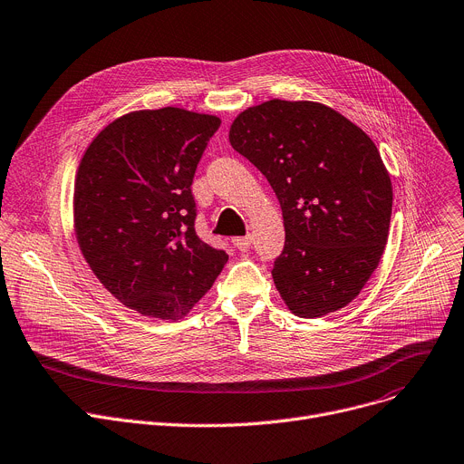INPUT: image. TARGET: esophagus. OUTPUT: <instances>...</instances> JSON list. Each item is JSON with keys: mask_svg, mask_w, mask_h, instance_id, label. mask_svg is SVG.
<instances>
[{"mask_svg": "<svg viewBox=\"0 0 464 464\" xmlns=\"http://www.w3.org/2000/svg\"><path fill=\"white\" fill-rule=\"evenodd\" d=\"M251 242H254V237L251 235H246V237H235L233 238V246L240 251H247L251 247Z\"/></svg>", "mask_w": 464, "mask_h": 464, "instance_id": "obj_1", "label": "esophagus"}]
</instances>
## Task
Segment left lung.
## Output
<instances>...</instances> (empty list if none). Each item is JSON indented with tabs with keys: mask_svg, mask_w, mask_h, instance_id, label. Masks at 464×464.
<instances>
[{
	"mask_svg": "<svg viewBox=\"0 0 464 464\" xmlns=\"http://www.w3.org/2000/svg\"><path fill=\"white\" fill-rule=\"evenodd\" d=\"M229 142L279 199L285 247L272 277L288 311L320 318L346 307L391 227L392 183L373 140L324 103L270 100L233 120Z\"/></svg>",
	"mask_w": 464,
	"mask_h": 464,
	"instance_id": "8db88e82",
	"label": "left lung"
}]
</instances>
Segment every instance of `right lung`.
Returning a JSON list of instances; mask_svg holds the SVG:
<instances>
[{
  "label": "right lung",
  "instance_id": "add662e5",
  "mask_svg": "<svg viewBox=\"0 0 464 464\" xmlns=\"http://www.w3.org/2000/svg\"><path fill=\"white\" fill-rule=\"evenodd\" d=\"M218 128V116L179 107L131 111L105 125L77 166L81 254L116 300L144 316H187L227 263L196 235L190 192Z\"/></svg>",
  "mask_w": 464,
  "mask_h": 464
}]
</instances>
